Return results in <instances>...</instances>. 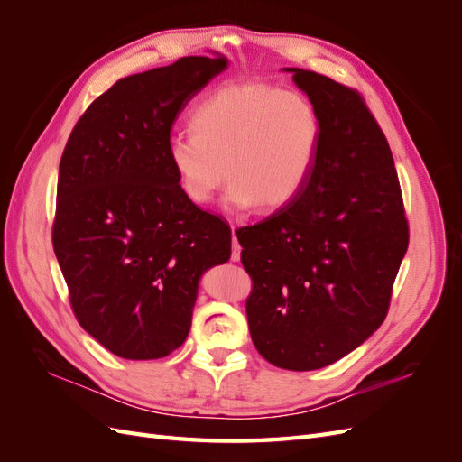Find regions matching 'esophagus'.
Returning <instances> with one entry per match:
<instances>
[{
	"instance_id": "1",
	"label": "esophagus",
	"mask_w": 462,
	"mask_h": 462,
	"mask_svg": "<svg viewBox=\"0 0 462 462\" xmlns=\"http://www.w3.org/2000/svg\"><path fill=\"white\" fill-rule=\"evenodd\" d=\"M231 260L233 262H239L241 260V245H239V241H236L235 227H233V243H231Z\"/></svg>"
}]
</instances>
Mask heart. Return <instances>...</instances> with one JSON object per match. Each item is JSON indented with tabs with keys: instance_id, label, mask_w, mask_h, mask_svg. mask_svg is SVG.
Wrapping results in <instances>:
<instances>
[{
	"instance_id": "heart-1",
	"label": "heart",
	"mask_w": 462,
	"mask_h": 462,
	"mask_svg": "<svg viewBox=\"0 0 462 462\" xmlns=\"http://www.w3.org/2000/svg\"><path fill=\"white\" fill-rule=\"evenodd\" d=\"M190 134L167 143L179 189L208 204L226 179V204L273 212L299 197L312 175L321 141L314 104L268 82L221 87L194 107Z\"/></svg>"
}]
</instances>
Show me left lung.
Masks as SVG:
<instances>
[{"label":"left lung","instance_id":"obj_1","mask_svg":"<svg viewBox=\"0 0 462 462\" xmlns=\"http://www.w3.org/2000/svg\"><path fill=\"white\" fill-rule=\"evenodd\" d=\"M314 104L321 141L299 197L236 229L253 277L250 337L277 368L333 365L382 326L409 246L393 156L362 96L329 77L287 67Z\"/></svg>","mask_w":462,"mask_h":462}]
</instances>
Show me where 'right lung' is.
<instances>
[{
  "instance_id": "obj_1",
  "label": "right lung",
  "mask_w": 462,
  "mask_h": 462,
  "mask_svg": "<svg viewBox=\"0 0 462 462\" xmlns=\"http://www.w3.org/2000/svg\"><path fill=\"white\" fill-rule=\"evenodd\" d=\"M226 67L189 55L117 80L63 150L53 250L79 324L121 358L183 345L202 273L231 256L229 226L185 197L167 160L177 116Z\"/></svg>"
}]
</instances>
